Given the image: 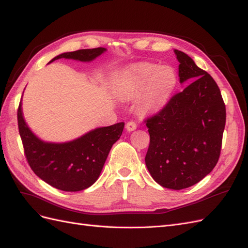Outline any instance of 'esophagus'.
Here are the masks:
<instances>
[{
	"label": "esophagus",
	"mask_w": 248,
	"mask_h": 248,
	"mask_svg": "<svg viewBox=\"0 0 248 248\" xmlns=\"http://www.w3.org/2000/svg\"><path fill=\"white\" fill-rule=\"evenodd\" d=\"M136 128H137L136 122H133V121L127 122V124H126V129H127V131H133Z\"/></svg>",
	"instance_id": "1"
}]
</instances>
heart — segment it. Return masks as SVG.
Instances as JSON below:
<instances>
[{
	"instance_id": "heart-1",
	"label": "heart",
	"mask_w": 248,
	"mask_h": 248,
	"mask_svg": "<svg viewBox=\"0 0 248 248\" xmlns=\"http://www.w3.org/2000/svg\"><path fill=\"white\" fill-rule=\"evenodd\" d=\"M176 86L177 76L171 67L141 64L134 69L130 93L133 96L140 95L142 109L155 111L166 106Z\"/></svg>"
}]
</instances>
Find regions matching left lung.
Wrapping results in <instances>:
<instances>
[{
	"instance_id": "1",
	"label": "left lung",
	"mask_w": 248,
	"mask_h": 248,
	"mask_svg": "<svg viewBox=\"0 0 248 248\" xmlns=\"http://www.w3.org/2000/svg\"><path fill=\"white\" fill-rule=\"evenodd\" d=\"M175 54L180 82L192 81L145 120L150 134L145 161L157 183L180 190L200 182L218 161L226 106L213 78L183 51Z\"/></svg>"
}]
</instances>
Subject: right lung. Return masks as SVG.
<instances>
[{"label": "right lung", "mask_w": 248, "mask_h": 248, "mask_svg": "<svg viewBox=\"0 0 248 248\" xmlns=\"http://www.w3.org/2000/svg\"><path fill=\"white\" fill-rule=\"evenodd\" d=\"M106 48L97 47L64 52L51 60L73 59L92 61ZM19 136L25 156L35 174L50 186L63 191H80L93 185L98 179L112 145L120 139L124 123L101 127L79 139L64 144L42 141L30 130L21 111L17 109Z\"/></svg>", "instance_id": "add662e5"}]
</instances>
